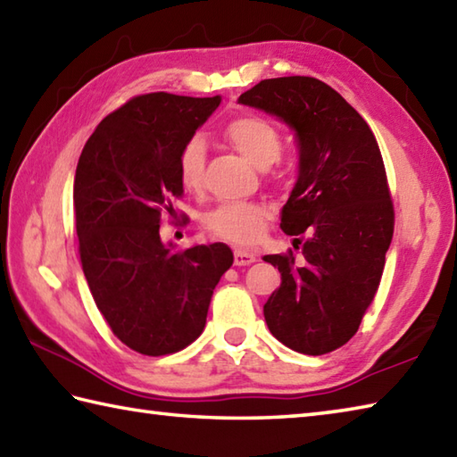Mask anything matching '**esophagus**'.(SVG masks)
<instances>
[{
	"label": "esophagus",
	"mask_w": 457,
	"mask_h": 457,
	"mask_svg": "<svg viewBox=\"0 0 457 457\" xmlns=\"http://www.w3.org/2000/svg\"><path fill=\"white\" fill-rule=\"evenodd\" d=\"M256 261V254L251 251H243V248H235V264L237 266H248Z\"/></svg>",
	"instance_id": "obj_1"
}]
</instances>
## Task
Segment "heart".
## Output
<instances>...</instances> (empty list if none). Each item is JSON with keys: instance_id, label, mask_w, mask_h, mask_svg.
Here are the masks:
<instances>
[{"instance_id": "obj_1", "label": "heart", "mask_w": 457, "mask_h": 457, "mask_svg": "<svg viewBox=\"0 0 457 457\" xmlns=\"http://www.w3.org/2000/svg\"><path fill=\"white\" fill-rule=\"evenodd\" d=\"M227 141L256 169H269L282 151L278 129L262 117L240 115L225 127ZM206 147L195 137L179 153V179L188 191H199L204 179ZM269 211L258 203H222L204 217V227L214 237L232 243H254L261 237Z\"/></svg>"}]
</instances>
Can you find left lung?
I'll use <instances>...</instances> for the list:
<instances>
[{
  "label": "left lung",
  "instance_id": "8db88e82",
  "mask_svg": "<svg viewBox=\"0 0 457 457\" xmlns=\"http://www.w3.org/2000/svg\"><path fill=\"white\" fill-rule=\"evenodd\" d=\"M287 123L298 143V177L280 212V228L304 235L303 261L266 254L280 287L264 304L277 340L320 356L358 332L382 278L394 235V206L372 129L314 77L264 79L238 97Z\"/></svg>",
  "mask_w": 457,
  "mask_h": 457
}]
</instances>
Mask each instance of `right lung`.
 Masks as SVG:
<instances>
[{
    "label": "right lung",
    "instance_id": "right-lung-1",
    "mask_svg": "<svg viewBox=\"0 0 457 457\" xmlns=\"http://www.w3.org/2000/svg\"><path fill=\"white\" fill-rule=\"evenodd\" d=\"M214 97L149 93L107 115L85 143L73 183L85 280L111 330L145 356L199 338L217 287L235 258L222 243L177 251L161 214L183 195L179 153L217 107Z\"/></svg>",
    "mask_w": 457,
    "mask_h": 457
}]
</instances>
